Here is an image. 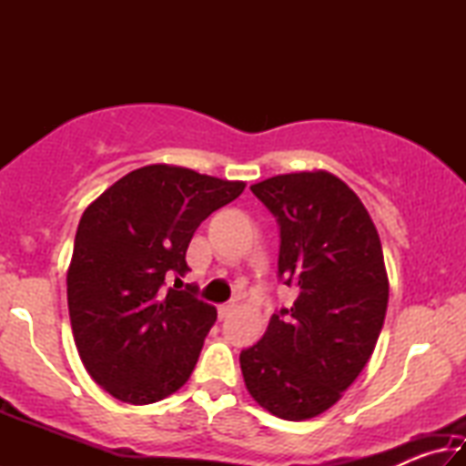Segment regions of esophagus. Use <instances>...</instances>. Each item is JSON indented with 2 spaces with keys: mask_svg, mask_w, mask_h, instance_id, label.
I'll return each instance as SVG.
<instances>
[{
  "mask_svg": "<svg viewBox=\"0 0 466 466\" xmlns=\"http://www.w3.org/2000/svg\"><path fill=\"white\" fill-rule=\"evenodd\" d=\"M232 312H234V304H222L218 309V317H219V320H226Z\"/></svg>",
  "mask_w": 466,
  "mask_h": 466,
  "instance_id": "1",
  "label": "esophagus"
}]
</instances>
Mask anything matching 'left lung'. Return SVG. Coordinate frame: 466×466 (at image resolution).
Returning <instances> with one entry per match:
<instances>
[{
	"label": "left lung",
	"mask_w": 466,
	"mask_h": 466,
	"mask_svg": "<svg viewBox=\"0 0 466 466\" xmlns=\"http://www.w3.org/2000/svg\"><path fill=\"white\" fill-rule=\"evenodd\" d=\"M250 191L278 218L279 278L298 298L240 353L244 384L271 415L312 420L374 353L389 304L380 236L360 197L327 170L278 175Z\"/></svg>",
	"instance_id": "obj_1"
}]
</instances>
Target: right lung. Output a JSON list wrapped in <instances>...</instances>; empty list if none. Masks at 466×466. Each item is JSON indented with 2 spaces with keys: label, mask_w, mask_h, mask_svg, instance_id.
Segmentation results:
<instances>
[{
  "label": "right lung",
  "mask_w": 466,
  "mask_h": 466,
  "mask_svg": "<svg viewBox=\"0 0 466 466\" xmlns=\"http://www.w3.org/2000/svg\"><path fill=\"white\" fill-rule=\"evenodd\" d=\"M244 187L149 164L86 208L67 269L69 320L84 368L115 399L149 405L191 378L218 310L195 286L167 291L164 281L188 271L195 230Z\"/></svg>",
  "instance_id": "obj_1"
}]
</instances>
